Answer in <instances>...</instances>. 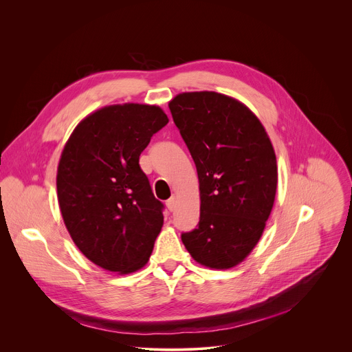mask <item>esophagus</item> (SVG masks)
<instances>
[{
	"instance_id": "1",
	"label": "esophagus",
	"mask_w": 352,
	"mask_h": 352,
	"mask_svg": "<svg viewBox=\"0 0 352 352\" xmlns=\"http://www.w3.org/2000/svg\"><path fill=\"white\" fill-rule=\"evenodd\" d=\"M166 205H167V208H168L170 212L175 210V208H177V199H175V196H171V197L167 200Z\"/></svg>"
}]
</instances>
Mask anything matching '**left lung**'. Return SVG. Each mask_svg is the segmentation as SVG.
Wrapping results in <instances>:
<instances>
[{
  "instance_id": "obj_1",
  "label": "left lung",
  "mask_w": 352,
  "mask_h": 352,
  "mask_svg": "<svg viewBox=\"0 0 352 352\" xmlns=\"http://www.w3.org/2000/svg\"><path fill=\"white\" fill-rule=\"evenodd\" d=\"M168 107L195 162L200 190L197 228L181 239L197 263L234 267L255 248L273 209L277 162L272 142L256 116L232 97L181 93Z\"/></svg>"
}]
</instances>
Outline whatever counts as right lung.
I'll return each instance as SVG.
<instances>
[{
    "label": "right lung",
    "mask_w": 352,
    "mask_h": 352,
    "mask_svg": "<svg viewBox=\"0 0 352 352\" xmlns=\"http://www.w3.org/2000/svg\"><path fill=\"white\" fill-rule=\"evenodd\" d=\"M167 122L157 106H109L86 117L63 150L57 193L64 223L80 252L106 270L132 273L152 255L164 205L139 156Z\"/></svg>",
    "instance_id": "obj_1"
}]
</instances>
